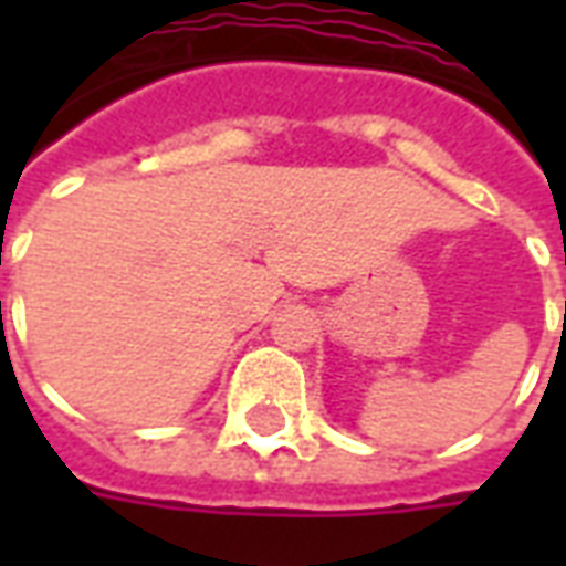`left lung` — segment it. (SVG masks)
<instances>
[{
	"instance_id": "8db88e82",
	"label": "left lung",
	"mask_w": 566,
	"mask_h": 566,
	"mask_svg": "<svg viewBox=\"0 0 566 566\" xmlns=\"http://www.w3.org/2000/svg\"><path fill=\"white\" fill-rule=\"evenodd\" d=\"M564 324H566V300H564Z\"/></svg>"
}]
</instances>
